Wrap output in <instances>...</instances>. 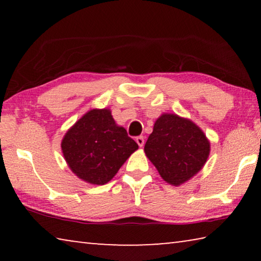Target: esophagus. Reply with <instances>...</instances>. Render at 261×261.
Masks as SVG:
<instances>
[{
  "mask_svg": "<svg viewBox=\"0 0 261 261\" xmlns=\"http://www.w3.org/2000/svg\"><path fill=\"white\" fill-rule=\"evenodd\" d=\"M136 141H137V144L139 145V147H143V146H144L145 140H144V137H143V136L137 137V138H136Z\"/></svg>",
  "mask_w": 261,
  "mask_h": 261,
  "instance_id": "obj_1",
  "label": "esophagus"
}]
</instances>
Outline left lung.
<instances>
[{"mask_svg": "<svg viewBox=\"0 0 261 261\" xmlns=\"http://www.w3.org/2000/svg\"><path fill=\"white\" fill-rule=\"evenodd\" d=\"M144 151L162 179L179 187L205 166L211 143L204 131L191 120L165 113L154 123Z\"/></svg>", "mask_w": 261, "mask_h": 261, "instance_id": "1", "label": "left lung"}]
</instances>
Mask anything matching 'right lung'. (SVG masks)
Instances as JSON below:
<instances>
[{"label": "right lung", "mask_w": 261, "mask_h": 261, "mask_svg": "<svg viewBox=\"0 0 261 261\" xmlns=\"http://www.w3.org/2000/svg\"><path fill=\"white\" fill-rule=\"evenodd\" d=\"M62 153L70 170L90 184L108 183L138 149L126 130L117 125L112 110L91 109L64 135Z\"/></svg>", "instance_id": "add662e5"}]
</instances>
